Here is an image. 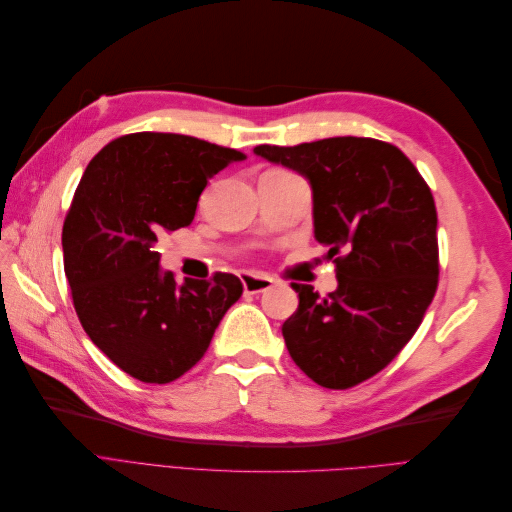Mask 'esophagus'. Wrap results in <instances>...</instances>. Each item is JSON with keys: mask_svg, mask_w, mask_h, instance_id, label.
<instances>
[{"mask_svg": "<svg viewBox=\"0 0 512 512\" xmlns=\"http://www.w3.org/2000/svg\"><path fill=\"white\" fill-rule=\"evenodd\" d=\"M241 284H243V290L247 294H258V292H267L273 288V280L267 275H260V273H250L245 271L241 273Z\"/></svg>", "mask_w": 512, "mask_h": 512, "instance_id": "esophagus-1", "label": "esophagus"}]
</instances>
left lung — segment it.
I'll return each mask as SVG.
<instances>
[{"mask_svg": "<svg viewBox=\"0 0 512 512\" xmlns=\"http://www.w3.org/2000/svg\"><path fill=\"white\" fill-rule=\"evenodd\" d=\"M254 153L307 179L314 237L336 258L337 288L314 286L282 327L286 348L327 389H348L389 365L416 333L438 288V213L431 190L397 147L335 136Z\"/></svg>", "mask_w": 512, "mask_h": 512, "instance_id": "1", "label": "left lung"}]
</instances>
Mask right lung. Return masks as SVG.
<instances>
[{
    "label": "right lung",
    "mask_w": 512,
    "mask_h": 512,
    "mask_svg": "<svg viewBox=\"0 0 512 512\" xmlns=\"http://www.w3.org/2000/svg\"><path fill=\"white\" fill-rule=\"evenodd\" d=\"M245 153L185 134L115 138L85 168L61 232L85 333L132 378L173 382L207 352L243 286L237 275L177 284L158 237L190 226L213 175Z\"/></svg>",
    "instance_id": "obj_1"
}]
</instances>
